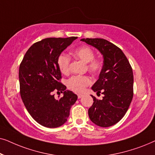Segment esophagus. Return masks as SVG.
I'll return each instance as SVG.
<instances>
[{
	"label": "esophagus",
	"mask_w": 155,
	"mask_h": 155,
	"mask_svg": "<svg viewBox=\"0 0 155 155\" xmlns=\"http://www.w3.org/2000/svg\"><path fill=\"white\" fill-rule=\"evenodd\" d=\"M83 97V94H78V99H80V98H81V97Z\"/></svg>",
	"instance_id": "esophagus-1"
}]
</instances>
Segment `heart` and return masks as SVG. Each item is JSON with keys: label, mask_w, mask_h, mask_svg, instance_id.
<instances>
[{"label": "heart", "mask_w": 155, "mask_h": 155, "mask_svg": "<svg viewBox=\"0 0 155 155\" xmlns=\"http://www.w3.org/2000/svg\"><path fill=\"white\" fill-rule=\"evenodd\" d=\"M72 54L75 58L87 63V68L92 73H96L100 71L102 67V62L100 59L95 58L94 52L87 46H82L76 48L72 51ZM70 61L71 59L66 55L61 54L57 58V65L61 73L65 75L69 73ZM92 83V80L88 76L76 75L70 78L67 82V85L70 90L75 92H82L86 87Z\"/></svg>", "instance_id": "1"}]
</instances>
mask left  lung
<instances>
[{
	"label": "left lung",
	"instance_id": "left-lung-1",
	"mask_svg": "<svg viewBox=\"0 0 155 155\" xmlns=\"http://www.w3.org/2000/svg\"><path fill=\"white\" fill-rule=\"evenodd\" d=\"M96 48L104 61L99 79L92 90L101 92V99L93 98V104L88 110L90 120L101 127L115 125L128 111L133 97V70L124 52L114 44L104 39H82Z\"/></svg>",
	"mask_w": 155,
	"mask_h": 155
}]
</instances>
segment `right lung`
<instances>
[{"mask_svg":"<svg viewBox=\"0 0 155 155\" xmlns=\"http://www.w3.org/2000/svg\"><path fill=\"white\" fill-rule=\"evenodd\" d=\"M77 37L46 38L27 50L19 69L20 95L31 117L41 126L57 128L67 121L78 96L58 82L61 73L57 58ZM64 97H54L53 91ZM60 97V96H58Z\"/></svg>","mask_w":155,"mask_h":155,"instance_id":"obj_1","label":"right lung"}]
</instances>
